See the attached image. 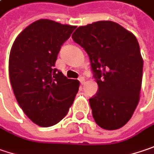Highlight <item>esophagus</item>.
Masks as SVG:
<instances>
[{
	"label": "esophagus",
	"instance_id": "obj_1",
	"mask_svg": "<svg viewBox=\"0 0 154 154\" xmlns=\"http://www.w3.org/2000/svg\"><path fill=\"white\" fill-rule=\"evenodd\" d=\"M79 81H80V82H81V84H84V83H85V79H84L83 77H80V78H79Z\"/></svg>",
	"mask_w": 154,
	"mask_h": 154
}]
</instances>
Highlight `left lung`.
Wrapping results in <instances>:
<instances>
[{
	"instance_id": "1",
	"label": "left lung",
	"mask_w": 154,
	"mask_h": 154,
	"mask_svg": "<svg viewBox=\"0 0 154 154\" xmlns=\"http://www.w3.org/2000/svg\"><path fill=\"white\" fill-rule=\"evenodd\" d=\"M73 40L88 54L99 86L89 103L98 126L116 130L132 118L140 100L143 59L133 33L111 20L79 27Z\"/></svg>"
}]
</instances>
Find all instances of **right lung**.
<instances>
[{
    "mask_svg": "<svg viewBox=\"0 0 154 154\" xmlns=\"http://www.w3.org/2000/svg\"><path fill=\"white\" fill-rule=\"evenodd\" d=\"M76 26L41 19L16 37L10 50L8 73L16 100L35 124L52 127L66 115L80 82L54 68L60 47Z\"/></svg>",
    "mask_w": 154,
    "mask_h": 154,
    "instance_id": "add662e5",
    "label": "right lung"
}]
</instances>
